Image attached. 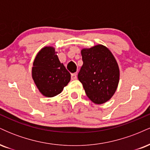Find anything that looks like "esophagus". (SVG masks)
<instances>
[{
	"mask_svg": "<svg viewBox=\"0 0 150 150\" xmlns=\"http://www.w3.org/2000/svg\"><path fill=\"white\" fill-rule=\"evenodd\" d=\"M71 79L72 80H76L77 79V74L76 73H73L71 75Z\"/></svg>",
	"mask_w": 150,
	"mask_h": 150,
	"instance_id": "obj_1",
	"label": "esophagus"
}]
</instances>
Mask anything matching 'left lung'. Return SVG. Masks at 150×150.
<instances>
[{
    "mask_svg": "<svg viewBox=\"0 0 150 150\" xmlns=\"http://www.w3.org/2000/svg\"><path fill=\"white\" fill-rule=\"evenodd\" d=\"M83 65L78 80L92 102L101 104L109 100L119 82L120 72L113 55L106 46H94L81 51Z\"/></svg>",
    "mask_w": 150,
    "mask_h": 150,
    "instance_id": "1",
    "label": "left lung"
}]
</instances>
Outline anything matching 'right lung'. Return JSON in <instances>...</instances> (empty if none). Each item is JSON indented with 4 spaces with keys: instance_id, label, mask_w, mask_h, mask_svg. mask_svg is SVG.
Wrapping results in <instances>:
<instances>
[{
    "instance_id": "obj_1",
    "label": "right lung",
    "mask_w": 150,
    "mask_h": 150,
    "mask_svg": "<svg viewBox=\"0 0 150 150\" xmlns=\"http://www.w3.org/2000/svg\"><path fill=\"white\" fill-rule=\"evenodd\" d=\"M54 48L46 46L36 56L32 68V78L44 96L53 97L63 91L70 80V74L61 63Z\"/></svg>"
}]
</instances>
